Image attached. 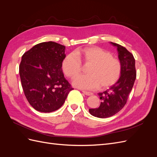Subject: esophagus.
<instances>
[{"instance_id":"obj_1","label":"esophagus","mask_w":157,"mask_h":157,"mask_svg":"<svg viewBox=\"0 0 157 157\" xmlns=\"http://www.w3.org/2000/svg\"><path fill=\"white\" fill-rule=\"evenodd\" d=\"M82 92L85 94L86 95V96H92V95H93V94L92 92H86V91H84V90H83Z\"/></svg>"}]
</instances>
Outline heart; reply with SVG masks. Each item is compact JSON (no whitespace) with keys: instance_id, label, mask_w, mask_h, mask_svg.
<instances>
[{"instance_id":"heart-1","label":"heart","mask_w":157,"mask_h":157,"mask_svg":"<svg viewBox=\"0 0 157 157\" xmlns=\"http://www.w3.org/2000/svg\"><path fill=\"white\" fill-rule=\"evenodd\" d=\"M77 55L68 54L62 61L61 69L69 78H75L82 71L80 59L86 65H90L88 75L75 78L73 84L84 90H95L100 86L105 89L115 84L122 73V64L118 58L113 57L110 52L98 46L86 47L78 50Z\"/></svg>"}]
</instances>
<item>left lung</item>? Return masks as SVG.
I'll return each mask as SVG.
<instances>
[{
  "mask_svg": "<svg viewBox=\"0 0 157 157\" xmlns=\"http://www.w3.org/2000/svg\"><path fill=\"white\" fill-rule=\"evenodd\" d=\"M111 44L117 47L122 73L119 80L110 88L98 94L101 101L99 107L89 109L92 115L102 118L113 116L124 107L136 78L134 56L124 46L114 42Z\"/></svg>",
  "mask_w": 157,
  "mask_h": 157,
  "instance_id": "8db88e82",
  "label": "left lung"
}]
</instances>
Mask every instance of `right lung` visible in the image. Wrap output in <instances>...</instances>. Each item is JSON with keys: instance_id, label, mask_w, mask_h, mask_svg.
<instances>
[{"instance_id": "obj_1", "label": "right lung", "mask_w": 157, "mask_h": 157, "mask_svg": "<svg viewBox=\"0 0 157 157\" xmlns=\"http://www.w3.org/2000/svg\"><path fill=\"white\" fill-rule=\"evenodd\" d=\"M65 50L64 46L56 42H45L22 56L19 67L21 86L28 102L38 111L58 109L73 89L61 69Z\"/></svg>"}]
</instances>
